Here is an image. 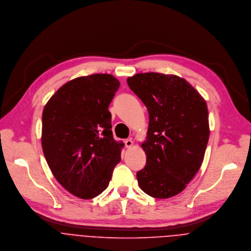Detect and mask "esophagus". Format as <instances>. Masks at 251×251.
Returning a JSON list of instances; mask_svg holds the SVG:
<instances>
[{
  "label": "esophagus",
  "instance_id": "esophagus-1",
  "mask_svg": "<svg viewBox=\"0 0 251 251\" xmlns=\"http://www.w3.org/2000/svg\"><path fill=\"white\" fill-rule=\"evenodd\" d=\"M125 145H126V147L127 148V149H129V148H131L132 146H133V141H132V139H126V141H125Z\"/></svg>",
  "mask_w": 251,
  "mask_h": 251
}]
</instances>
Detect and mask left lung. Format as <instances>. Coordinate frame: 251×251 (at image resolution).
I'll list each match as a JSON object with an SVG mask.
<instances>
[{"label": "left lung", "mask_w": 251, "mask_h": 251, "mask_svg": "<svg viewBox=\"0 0 251 251\" xmlns=\"http://www.w3.org/2000/svg\"><path fill=\"white\" fill-rule=\"evenodd\" d=\"M149 112L142 143L147 162L136 174L148 195L165 199L181 192L200 169L210 136L208 107L184 79L157 72L127 78Z\"/></svg>", "instance_id": "8db88e82"}]
</instances>
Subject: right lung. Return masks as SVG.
Wrapping results in <instances>:
<instances>
[{
  "instance_id": "obj_1",
  "label": "right lung",
  "mask_w": 251,
  "mask_h": 251,
  "mask_svg": "<svg viewBox=\"0 0 251 251\" xmlns=\"http://www.w3.org/2000/svg\"><path fill=\"white\" fill-rule=\"evenodd\" d=\"M119 87L111 74L78 77L63 85L43 109L45 159L61 185L79 198L103 192L121 161L124 143L114 140L108 110Z\"/></svg>"
}]
</instances>
